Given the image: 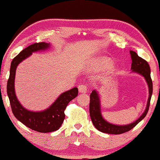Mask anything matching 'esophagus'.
I'll list each match as a JSON object with an SVG mask.
<instances>
[{
  "label": "esophagus",
  "instance_id": "34e87169",
  "mask_svg": "<svg viewBox=\"0 0 160 160\" xmlns=\"http://www.w3.org/2000/svg\"><path fill=\"white\" fill-rule=\"evenodd\" d=\"M78 91H79L80 93H86V92H87L88 87H87V86L85 84H80L78 86Z\"/></svg>",
  "mask_w": 160,
  "mask_h": 160
}]
</instances>
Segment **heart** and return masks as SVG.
<instances>
[{"instance_id": "obj_1", "label": "heart", "mask_w": 160, "mask_h": 160, "mask_svg": "<svg viewBox=\"0 0 160 160\" xmlns=\"http://www.w3.org/2000/svg\"><path fill=\"white\" fill-rule=\"evenodd\" d=\"M112 61L110 59L101 56L91 61L88 65V68L91 71H98V70L108 69L112 66Z\"/></svg>"}]
</instances>
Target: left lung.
I'll return each instance as SVG.
<instances>
[{
	"instance_id": "8db88e82",
	"label": "left lung",
	"mask_w": 160,
	"mask_h": 160,
	"mask_svg": "<svg viewBox=\"0 0 160 160\" xmlns=\"http://www.w3.org/2000/svg\"><path fill=\"white\" fill-rule=\"evenodd\" d=\"M131 60V70L133 72L138 73L142 75L145 78V81L148 83V88H149V97H148L146 108L144 112L139 118L131 124L127 125H115L108 122L103 118L100 110V100L99 94L96 90H93L90 95V104H89V112L91 121L93 122L94 127L98 130L101 131L102 133H110V134H122L132 129L133 127L138 124L146 114L149 110L150 102L152 94V82L150 77V68L148 62L144 59L137 55L136 52L131 50L130 51Z\"/></svg>"
}]
</instances>
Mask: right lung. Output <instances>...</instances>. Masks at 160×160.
Instances as JSON below:
<instances>
[{"label":"right lung","mask_w":160,"mask_h":160,"mask_svg":"<svg viewBox=\"0 0 160 160\" xmlns=\"http://www.w3.org/2000/svg\"><path fill=\"white\" fill-rule=\"evenodd\" d=\"M50 43H36L22 50L11 62L10 77L7 83V93L9 98L12 113L17 119L31 129L40 133H49L60 128L65 117L64 111L68 103L78 95V88H73L64 92L55 101L46 109L41 112H32L25 109L18 99L15 91V78L17 67L32 52L49 48Z\"/></svg>","instance_id":"add662e5"}]
</instances>
